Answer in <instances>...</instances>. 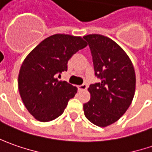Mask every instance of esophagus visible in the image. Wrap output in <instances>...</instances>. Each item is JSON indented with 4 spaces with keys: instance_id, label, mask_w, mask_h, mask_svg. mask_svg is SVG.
I'll list each match as a JSON object with an SVG mask.
<instances>
[{
    "instance_id": "obj_1",
    "label": "esophagus",
    "mask_w": 152,
    "mask_h": 152,
    "mask_svg": "<svg viewBox=\"0 0 152 152\" xmlns=\"http://www.w3.org/2000/svg\"><path fill=\"white\" fill-rule=\"evenodd\" d=\"M86 88H87V85L86 84H81L80 86H78V89L80 90V91H83V90H86Z\"/></svg>"
}]
</instances>
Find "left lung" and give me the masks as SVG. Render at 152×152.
<instances>
[{
	"mask_svg": "<svg viewBox=\"0 0 152 152\" xmlns=\"http://www.w3.org/2000/svg\"><path fill=\"white\" fill-rule=\"evenodd\" d=\"M83 39L91 50L95 76L101 81L90 85V101L83 104L86 118L99 127L118 120L128 109L135 90L133 64L123 49L111 39L89 34Z\"/></svg>",
	"mask_w": 152,
	"mask_h": 152,
	"instance_id": "left-lung-1",
	"label": "left lung"
}]
</instances>
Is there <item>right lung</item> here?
I'll list each match as a JSON object with an SVG mask.
<instances>
[{
	"mask_svg": "<svg viewBox=\"0 0 152 152\" xmlns=\"http://www.w3.org/2000/svg\"><path fill=\"white\" fill-rule=\"evenodd\" d=\"M86 45L81 37L55 34L43 40L25 58L19 71V93L37 120L49 122L58 118L75 97L76 86L56 77L67 71L68 60Z\"/></svg>",
	"mask_w": 152,
	"mask_h": 152,
	"instance_id": "1",
	"label": "right lung"
}]
</instances>
